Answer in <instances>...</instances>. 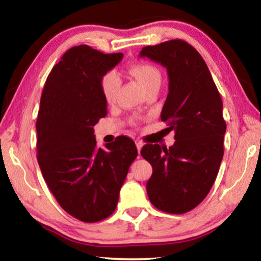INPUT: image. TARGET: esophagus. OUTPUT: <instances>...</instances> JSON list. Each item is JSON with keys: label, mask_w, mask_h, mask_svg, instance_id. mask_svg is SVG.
<instances>
[{"label": "esophagus", "mask_w": 261, "mask_h": 261, "mask_svg": "<svg viewBox=\"0 0 261 261\" xmlns=\"http://www.w3.org/2000/svg\"><path fill=\"white\" fill-rule=\"evenodd\" d=\"M136 146H137V149H138V153H140L141 148H143V146H144L143 141H140V140H136Z\"/></svg>", "instance_id": "obj_1"}]
</instances>
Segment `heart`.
<instances>
[{
    "label": "heart",
    "instance_id": "obj_1",
    "mask_svg": "<svg viewBox=\"0 0 261 261\" xmlns=\"http://www.w3.org/2000/svg\"><path fill=\"white\" fill-rule=\"evenodd\" d=\"M129 72L146 92L154 87L161 85V72L156 67L148 63H135L129 68ZM121 77L115 70L106 72L101 78V91L103 98L108 103L116 100L118 90L121 87Z\"/></svg>",
    "mask_w": 261,
    "mask_h": 261
}]
</instances>
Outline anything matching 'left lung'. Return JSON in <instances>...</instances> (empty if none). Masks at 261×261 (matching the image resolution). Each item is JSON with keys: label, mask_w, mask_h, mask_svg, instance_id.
Returning a JSON list of instances; mask_svg holds the SVG:
<instances>
[{"label": "left lung", "mask_w": 261, "mask_h": 261, "mask_svg": "<svg viewBox=\"0 0 261 261\" xmlns=\"http://www.w3.org/2000/svg\"><path fill=\"white\" fill-rule=\"evenodd\" d=\"M139 57L167 69L169 83L161 120L176 140L169 148L147 144L141 149L153 168L146 184L148 198L167 213H187L205 199L219 173L227 129L222 100L205 61L188 42L144 47Z\"/></svg>", "instance_id": "1"}]
</instances>
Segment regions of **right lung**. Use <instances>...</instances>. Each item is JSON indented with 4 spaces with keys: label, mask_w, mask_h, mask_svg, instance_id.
Listing matches in <instances>:
<instances>
[{
    "label": "right lung",
    "mask_w": 261,
    "mask_h": 261,
    "mask_svg": "<svg viewBox=\"0 0 261 261\" xmlns=\"http://www.w3.org/2000/svg\"><path fill=\"white\" fill-rule=\"evenodd\" d=\"M122 59V53L103 54L86 45L70 48L42 91L35 124L39 166L62 208L83 222L113 213L138 154L125 136L105 148L94 136L93 126L107 115L101 78Z\"/></svg>",
    "instance_id": "right-lung-1"
}]
</instances>
